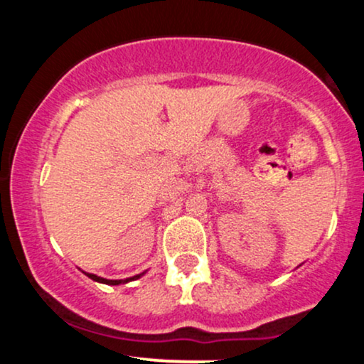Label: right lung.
Listing matches in <instances>:
<instances>
[{"instance_id": "right-lung-1", "label": "right lung", "mask_w": 364, "mask_h": 364, "mask_svg": "<svg viewBox=\"0 0 364 364\" xmlns=\"http://www.w3.org/2000/svg\"><path fill=\"white\" fill-rule=\"evenodd\" d=\"M83 274H85L87 277H90L92 281H95V282L107 284V286H119V284H127V282L136 281V279H140L141 275H144V274H147V270H145V272H141V274H136V275H133V277H128V279H116V281H112V279H104V277H99V275H95V274H89V272H83Z\"/></svg>"}]
</instances>
